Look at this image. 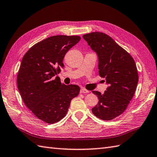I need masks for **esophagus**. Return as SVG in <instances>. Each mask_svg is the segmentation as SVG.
Returning a JSON list of instances; mask_svg holds the SVG:
<instances>
[{"instance_id": "1", "label": "esophagus", "mask_w": 157, "mask_h": 157, "mask_svg": "<svg viewBox=\"0 0 157 157\" xmlns=\"http://www.w3.org/2000/svg\"><path fill=\"white\" fill-rule=\"evenodd\" d=\"M89 93V90L85 89V88H81V90H80V93Z\"/></svg>"}]
</instances>
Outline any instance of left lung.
<instances>
[{
	"instance_id": "left-lung-1",
	"label": "left lung",
	"mask_w": 157,
	"mask_h": 157,
	"mask_svg": "<svg viewBox=\"0 0 157 157\" xmlns=\"http://www.w3.org/2000/svg\"><path fill=\"white\" fill-rule=\"evenodd\" d=\"M98 57L99 74L108 85L98 97L99 103L92 112L101 120L109 121L126 110L134 96L138 75L134 59L110 36L102 32H92L82 36Z\"/></svg>"
}]
</instances>
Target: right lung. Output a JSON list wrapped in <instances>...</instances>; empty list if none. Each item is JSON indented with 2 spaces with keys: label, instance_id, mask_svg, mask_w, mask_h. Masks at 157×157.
Segmentation results:
<instances>
[{
  "label": "right lung",
  "instance_id": "1",
  "mask_svg": "<svg viewBox=\"0 0 157 157\" xmlns=\"http://www.w3.org/2000/svg\"><path fill=\"white\" fill-rule=\"evenodd\" d=\"M77 36H54L35 44L22 59L17 86L24 103L38 119L54 124L67 113L71 100L80 87L62 85L56 76L64 67L67 52L77 44Z\"/></svg>",
  "mask_w": 157,
  "mask_h": 157
}]
</instances>
